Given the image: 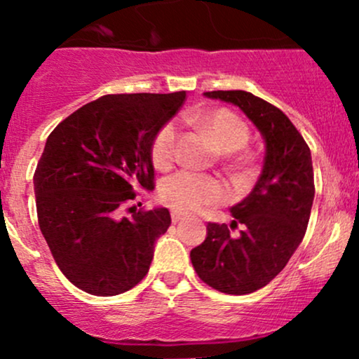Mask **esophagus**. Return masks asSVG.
<instances>
[{"mask_svg": "<svg viewBox=\"0 0 359 359\" xmlns=\"http://www.w3.org/2000/svg\"><path fill=\"white\" fill-rule=\"evenodd\" d=\"M184 218H186V215H184V212H179V211H172V222H173V223H179V222H182Z\"/></svg>", "mask_w": 359, "mask_h": 359, "instance_id": "obj_1", "label": "esophagus"}]
</instances>
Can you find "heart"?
Wrapping results in <instances>:
<instances>
[{
  "instance_id": "b5f03b06",
  "label": "heart",
  "mask_w": 359,
  "mask_h": 359,
  "mask_svg": "<svg viewBox=\"0 0 359 359\" xmlns=\"http://www.w3.org/2000/svg\"><path fill=\"white\" fill-rule=\"evenodd\" d=\"M189 121L199 126L211 136L215 144L224 151L226 160L249 167L252 156L243 151L250 140V129L235 112L228 109H212L191 114ZM179 153V129L173 121L165 122L151 143V160L156 168L168 170ZM160 201L180 212L198 211L206 204L219 203L226 198V187L212 175H201L189 170L172 173L161 180L158 189Z\"/></svg>"
}]
</instances>
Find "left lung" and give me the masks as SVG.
<instances>
[{
  "label": "left lung",
  "mask_w": 359,
  "mask_h": 359,
  "mask_svg": "<svg viewBox=\"0 0 359 359\" xmlns=\"http://www.w3.org/2000/svg\"><path fill=\"white\" fill-rule=\"evenodd\" d=\"M210 98L237 105L266 141L262 173L242 203L231 208L230 226L208 223V237L191 250L196 273L226 294L264 288L285 269L305 237L315 186L309 144L288 117L243 90H216ZM241 228L238 234L231 229Z\"/></svg>",
  "instance_id": "8db88e82"
}]
</instances>
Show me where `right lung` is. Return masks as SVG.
Returning a JSON list of instances; mask_svg holds the SVG:
<instances>
[{
	"mask_svg": "<svg viewBox=\"0 0 359 359\" xmlns=\"http://www.w3.org/2000/svg\"><path fill=\"white\" fill-rule=\"evenodd\" d=\"M184 100L186 92L104 95L59 122L47 137L34 173L39 226L76 288L114 297L148 274L170 212L126 206L140 198L141 188L155 189L153 137ZM124 210L133 215L122 217Z\"/></svg>",
	"mask_w": 359,
	"mask_h": 359,
	"instance_id": "1",
	"label": "right lung"
}]
</instances>
